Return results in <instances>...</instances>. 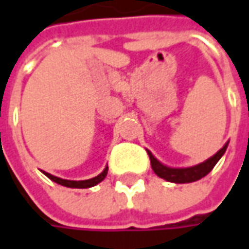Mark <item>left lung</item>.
Wrapping results in <instances>:
<instances>
[{"instance_id":"obj_1","label":"left lung","mask_w":249,"mask_h":249,"mask_svg":"<svg viewBox=\"0 0 249 249\" xmlns=\"http://www.w3.org/2000/svg\"><path fill=\"white\" fill-rule=\"evenodd\" d=\"M227 142L226 144L220 149V150L213 154L212 157H210L208 160H205L201 164H197L194 167H187V168H171L161 164L159 160L156 159L151 151L147 150V154L150 157L151 168L154 171V174L162 179H165L168 182H172V183H192V182H196V180H200L201 178L207 176L212 171V168L216 165L220 157L225 154V151L227 149Z\"/></svg>"}]
</instances>
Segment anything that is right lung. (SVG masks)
<instances>
[{
	"mask_svg": "<svg viewBox=\"0 0 249 249\" xmlns=\"http://www.w3.org/2000/svg\"><path fill=\"white\" fill-rule=\"evenodd\" d=\"M108 167H106L103 169L102 174H99L98 176L92 178V179H87V180H67V179H62V178H57V176L51 175L48 172H44L42 174L45 176H48L52 182H55L57 184H62V186H66V187H71V189H88V187H92V186H96L98 183H100L106 175H107Z\"/></svg>",
	"mask_w": 249,
	"mask_h": 249,
	"instance_id": "obj_1",
	"label": "right lung"
}]
</instances>
